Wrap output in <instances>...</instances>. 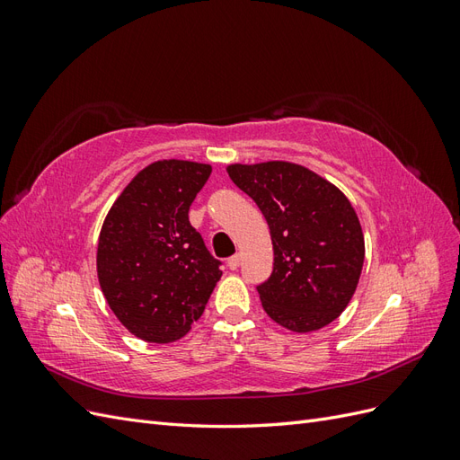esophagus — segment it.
Wrapping results in <instances>:
<instances>
[{
	"label": "esophagus",
	"mask_w": 460,
	"mask_h": 460,
	"mask_svg": "<svg viewBox=\"0 0 460 460\" xmlns=\"http://www.w3.org/2000/svg\"><path fill=\"white\" fill-rule=\"evenodd\" d=\"M228 269L230 270H238V267H240V264H242V257L240 255H234V257H230L228 259Z\"/></svg>",
	"instance_id": "34e87169"
}]
</instances>
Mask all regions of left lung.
I'll return each instance as SVG.
<instances>
[{
  "instance_id": "left-lung-1",
  "label": "left lung",
  "mask_w": 460,
  "mask_h": 460,
  "mask_svg": "<svg viewBox=\"0 0 460 460\" xmlns=\"http://www.w3.org/2000/svg\"><path fill=\"white\" fill-rule=\"evenodd\" d=\"M270 228L274 269L257 288L276 324L309 333L349 305L365 262V235L353 205L326 178L288 161L226 166Z\"/></svg>"
}]
</instances>
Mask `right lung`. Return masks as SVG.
I'll use <instances>...</instances> for the list:
<instances>
[{
  "label": "right lung",
  "instance_id": "add662e5",
  "mask_svg": "<svg viewBox=\"0 0 460 460\" xmlns=\"http://www.w3.org/2000/svg\"><path fill=\"white\" fill-rule=\"evenodd\" d=\"M211 164H147L109 208L97 242V280L111 311L136 338L171 343L203 314L220 280L188 211Z\"/></svg>",
  "mask_w": 460,
  "mask_h": 460
}]
</instances>
